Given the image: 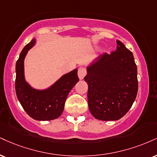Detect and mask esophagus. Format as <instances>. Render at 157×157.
Here are the masks:
<instances>
[{
	"mask_svg": "<svg viewBox=\"0 0 157 157\" xmlns=\"http://www.w3.org/2000/svg\"><path fill=\"white\" fill-rule=\"evenodd\" d=\"M78 77L80 78V80H82L84 78L85 76L86 75V69L83 67H80V69H78Z\"/></svg>",
	"mask_w": 157,
	"mask_h": 157,
	"instance_id": "34e87169",
	"label": "esophagus"
}]
</instances>
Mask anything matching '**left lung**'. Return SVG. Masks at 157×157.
<instances>
[{
	"label": "left lung",
	"mask_w": 157,
	"mask_h": 157,
	"mask_svg": "<svg viewBox=\"0 0 157 157\" xmlns=\"http://www.w3.org/2000/svg\"><path fill=\"white\" fill-rule=\"evenodd\" d=\"M88 102L94 118L116 121L132 106L138 90L137 66L132 52L117 40L116 51L100 55L87 67Z\"/></svg>",
	"instance_id": "left-lung-1"
}]
</instances>
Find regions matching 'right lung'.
Returning a JSON list of instances; mask_svg holds the SVG:
<instances>
[{"mask_svg":"<svg viewBox=\"0 0 157 157\" xmlns=\"http://www.w3.org/2000/svg\"><path fill=\"white\" fill-rule=\"evenodd\" d=\"M35 42L36 39H32L20 52L16 63L15 90L19 101L30 117L37 121L53 120L63 113L68 94L79 81L77 69L64 75L48 89L33 88L25 80L24 59Z\"/></svg>","mask_w":157,"mask_h":157,"instance_id":"1","label":"right lung"}]
</instances>
